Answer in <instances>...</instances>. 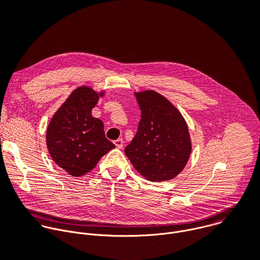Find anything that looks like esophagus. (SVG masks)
Instances as JSON below:
<instances>
[{"mask_svg": "<svg viewBox=\"0 0 260 260\" xmlns=\"http://www.w3.org/2000/svg\"><path fill=\"white\" fill-rule=\"evenodd\" d=\"M114 144L118 148V149H121V148L123 147V140L122 139H117L116 141H114Z\"/></svg>", "mask_w": 260, "mask_h": 260, "instance_id": "34e87169", "label": "esophagus"}]
</instances>
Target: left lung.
<instances>
[{
	"label": "left lung",
	"mask_w": 260,
	"mask_h": 260,
	"mask_svg": "<svg viewBox=\"0 0 260 260\" xmlns=\"http://www.w3.org/2000/svg\"><path fill=\"white\" fill-rule=\"evenodd\" d=\"M135 95L142 111L141 120L124 152L147 180H171L186 166L191 153L187 124L176 107L156 91Z\"/></svg>",
	"instance_id": "obj_1"
}]
</instances>
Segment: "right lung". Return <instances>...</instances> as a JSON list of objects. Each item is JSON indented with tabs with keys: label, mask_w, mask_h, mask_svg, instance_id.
I'll return each instance as SVG.
<instances>
[{
	"label": "right lung",
	"mask_w": 260,
	"mask_h": 260,
	"mask_svg": "<svg viewBox=\"0 0 260 260\" xmlns=\"http://www.w3.org/2000/svg\"><path fill=\"white\" fill-rule=\"evenodd\" d=\"M100 94L87 86L74 90L51 118L46 133L54 162L71 176L90 172L108 151L115 148L104 132L101 119L91 115Z\"/></svg>",
	"instance_id": "add662e5"
}]
</instances>
